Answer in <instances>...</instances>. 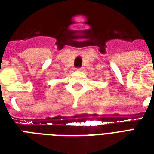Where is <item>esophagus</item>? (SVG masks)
<instances>
[{
  "label": "esophagus",
  "instance_id": "obj_1",
  "mask_svg": "<svg viewBox=\"0 0 154 154\" xmlns=\"http://www.w3.org/2000/svg\"><path fill=\"white\" fill-rule=\"evenodd\" d=\"M77 71H83L84 68H83V67H80V68H77Z\"/></svg>",
  "mask_w": 154,
  "mask_h": 154
}]
</instances>
